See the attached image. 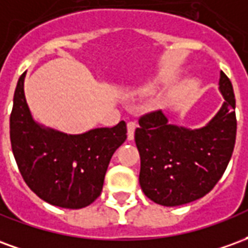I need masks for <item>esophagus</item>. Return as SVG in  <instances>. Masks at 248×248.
Returning a JSON list of instances; mask_svg holds the SVG:
<instances>
[{
  "instance_id": "1",
  "label": "esophagus",
  "mask_w": 248,
  "mask_h": 248,
  "mask_svg": "<svg viewBox=\"0 0 248 248\" xmlns=\"http://www.w3.org/2000/svg\"><path fill=\"white\" fill-rule=\"evenodd\" d=\"M135 129H137V124L135 122H133V121L127 122V140H134Z\"/></svg>"
}]
</instances>
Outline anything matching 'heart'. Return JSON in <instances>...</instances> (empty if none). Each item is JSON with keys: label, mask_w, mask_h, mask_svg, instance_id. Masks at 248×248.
Returning <instances> with one entry per match:
<instances>
[{"label": "heart", "mask_w": 248, "mask_h": 248, "mask_svg": "<svg viewBox=\"0 0 248 248\" xmlns=\"http://www.w3.org/2000/svg\"><path fill=\"white\" fill-rule=\"evenodd\" d=\"M150 87H153V85H149V86H147V89H150Z\"/></svg>", "instance_id": "b5f03b06"}]
</instances>
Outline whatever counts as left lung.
I'll list each match as a JSON object with an SVG mask.
<instances>
[{
    "instance_id": "8db88e82",
    "label": "left lung",
    "mask_w": 248,
    "mask_h": 248,
    "mask_svg": "<svg viewBox=\"0 0 248 248\" xmlns=\"http://www.w3.org/2000/svg\"><path fill=\"white\" fill-rule=\"evenodd\" d=\"M224 103L202 129L170 124L162 110L140 118L135 143L140 156V185L153 202L181 206L204 197L229 165L235 138V95L229 77L220 71Z\"/></svg>"
}]
</instances>
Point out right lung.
I'll return each mask as SVG.
<instances>
[{
  "instance_id": "obj_1",
  "label": "right lung",
  "mask_w": 248,
  "mask_h": 248,
  "mask_svg": "<svg viewBox=\"0 0 248 248\" xmlns=\"http://www.w3.org/2000/svg\"><path fill=\"white\" fill-rule=\"evenodd\" d=\"M19 77L10 114V142L17 166L30 190L53 206L82 208L102 191L114 151L126 140V124L78 135L46 129L35 122Z\"/></svg>"
}]
</instances>
